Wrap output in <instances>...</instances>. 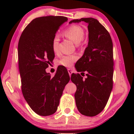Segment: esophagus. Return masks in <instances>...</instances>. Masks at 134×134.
Instances as JSON below:
<instances>
[{
	"instance_id": "1",
	"label": "esophagus",
	"mask_w": 134,
	"mask_h": 134,
	"mask_svg": "<svg viewBox=\"0 0 134 134\" xmlns=\"http://www.w3.org/2000/svg\"><path fill=\"white\" fill-rule=\"evenodd\" d=\"M68 72H69V76H71V74H72V70H71V69H68Z\"/></svg>"
}]
</instances>
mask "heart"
I'll list each match as a JSON object with an SVG mask.
<instances>
[{"label":"heart","instance_id":"1","mask_svg":"<svg viewBox=\"0 0 134 134\" xmlns=\"http://www.w3.org/2000/svg\"><path fill=\"white\" fill-rule=\"evenodd\" d=\"M63 35L76 44H78L83 40L85 37V31L83 28L78 25H72L63 32ZM59 38L57 35L55 36L52 42L53 51L57 53L58 50ZM77 60V57L74 55H65L59 60V64L63 66L70 67Z\"/></svg>","mask_w":134,"mask_h":134}]
</instances>
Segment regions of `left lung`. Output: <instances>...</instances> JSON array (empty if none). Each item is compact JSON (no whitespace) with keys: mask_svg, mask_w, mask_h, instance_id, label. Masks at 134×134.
<instances>
[{"mask_svg":"<svg viewBox=\"0 0 134 134\" xmlns=\"http://www.w3.org/2000/svg\"><path fill=\"white\" fill-rule=\"evenodd\" d=\"M81 21L88 24L89 42L75 67L81 73L86 71L87 78L83 80L79 74H72L71 80L77 87L74 97L79 111L94 116L105 108L112 90L113 43L109 33L96 19H73L69 24Z\"/></svg>","mask_w":134,"mask_h":134,"instance_id":"8db88e82","label":"left lung"}]
</instances>
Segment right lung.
<instances>
[{"label": "right lung", "instance_id": "add662e5", "mask_svg": "<svg viewBox=\"0 0 134 134\" xmlns=\"http://www.w3.org/2000/svg\"><path fill=\"white\" fill-rule=\"evenodd\" d=\"M67 20L62 16L37 18L26 26L19 38L18 58L22 94L30 108L41 116L56 112L70 81L67 70L62 72L61 67L53 77L45 71L55 56L53 38Z\"/></svg>", "mask_w": 134, "mask_h": 134}]
</instances>
